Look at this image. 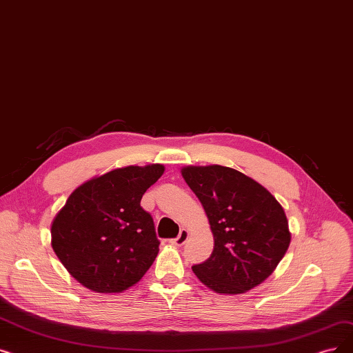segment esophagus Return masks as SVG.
<instances>
[{"label":"esophagus","mask_w":353,"mask_h":353,"mask_svg":"<svg viewBox=\"0 0 353 353\" xmlns=\"http://www.w3.org/2000/svg\"><path fill=\"white\" fill-rule=\"evenodd\" d=\"M188 239H189V231H188V229H181L179 236L172 239L170 242H172V245H174V247H181V245L186 243Z\"/></svg>","instance_id":"esophagus-1"}]
</instances>
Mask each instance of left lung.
Segmentation results:
<instances>
[{"label": "left lung", "mask_w": 353, "mask_h": 353, "mask_svg": "<svg viewBox=\"0 0 353 353\" xmlns=\"http://www.w3.org/2000/svg\"><path fill=\"white\" fill-rule=\"evenodd\" d=\"M201 201L213 234V251L193 265L196 277L219 294H242L264 283L291 241L283 206L264 186L219 164L181 167Z\"/></svg>", "instance_id": "left-lung-1"}]
</instances>
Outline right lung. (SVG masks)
I'll list each match as a JSON object with an SVG mask.
<instances>
[{
    "mask_svg": "<svg viewBox=\"0 0 353 353\" xmlns=\"http://www.w3.org/2000/svg\"><path fill=\"white\" fill-rule=\"evenodd\" d=\"M163 173V164L114 168L70 193L50 234L54 254L76 281L97 293H122L144 277L160 242L140 202Z\"/></svg>",
    "mask_w": 353,
    "mask_h": 353,
    "instance_id": "obj_1",
    "label": "right lung"
}]
</instances>
